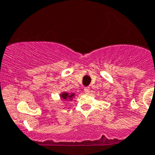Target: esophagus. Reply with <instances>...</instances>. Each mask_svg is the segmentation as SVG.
<instances>
[{"label":"esophagus","mask_w":155,"mask_h":155,"mask_svg":"<svg viewBox=\"0 0 155 155\" xmlns=\"http://www.w3.org/2000/svg\"><path fill=\"white\" fill-rule=\"evenodd\" d=\"M84 92L86 93H90V88L89 87V86H87V87H85L84 88Z\"/></svg>","instance_id":"1"}]
</instances>
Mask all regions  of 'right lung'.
<instances>
[{"label": "right lung", "mask_w": 155, "mask_h": 155, "mask_svg": "<svg viewBox=\"0 0 155 155\" xmlns=\"http://www.w3.org/2000/svg\"><path fill=\"white\" fill-rule=\"evenodd\" d=\"M74 93H72V94L69 95L68 93H62V94H61V97H62V99H64V100H67L68 99H69V100H72V97L74 96Z\"/></svg>", "instance_id": "1"}]
</instances>
